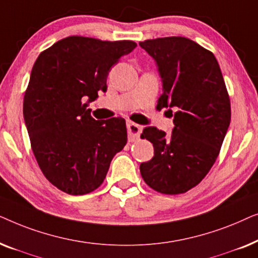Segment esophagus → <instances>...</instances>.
I'll return each instance as SVG.
<instances>
[{"label":"esophagus","instance_id":"obj_1","mask_svg":"<svg viewBox=\"0 0 258 258\" xmlns=\"http://www.w3.org/2000/svg\"><path fill=\"white\" fill-rule=\"evenodd\" d=\"M126 129H128V137L130 141H136L142 133V125L136 124L134 122L126 123Z\"/></svg>","mask_w":258,"mask_h":258}]
</instances>
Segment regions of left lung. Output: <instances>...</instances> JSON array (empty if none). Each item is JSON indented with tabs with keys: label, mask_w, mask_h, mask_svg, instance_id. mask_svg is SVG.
I'll use <instances>...</instances> for the list:
<instances>
[{
	"label": "left lung",
	"mask_w": 258,
	"mask_h": 258,
	"mask_svg": "<svg viewBox=\"0 0 258 258\" xmlns=\"http://www.w3.org/2000/svg\"><path fill=\"white\" fill-rule=\"evenodd\" d=\"M140 45L162 79L157 108H168L175 124L169 136L155 126L143 129L141 137L153 143L154 157L141 163V175L158 192H185L209 172L230 124L223 76L213 52L189 38L161 37Z\"/></svg>",
	"instance_id": "left-lung-1"
}]
</instances>
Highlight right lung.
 <instances>
[{"label":"right lung","mask_w":258,"mask_h":258,"mask_svg":"<svg viewBox=\"0 0 258 258\" xmlns=\"http://www.w3.org/2000/svg\"><path fill=\"white\" fill-rule=\"evenodd\" d=\"M137 44L69 36L42 51L24 94L31 149L47 179L70 195L94 191L126 143L121 117L96 121L88 104L107 91L111 67Z\"/></svg>","instance_id":"right-lung-1"}]
</instances>
